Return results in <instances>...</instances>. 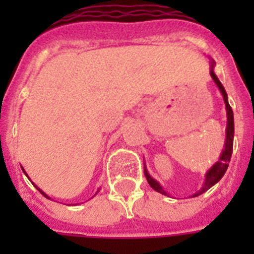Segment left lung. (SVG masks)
<instances>
[{"label":"left lung","mask_w":254,"mask_h":254,"mask_svg":"<svg viewBox=\"0 0 254 254\" xmlns=\"http://www.w3.org/2000/svg\"><path fill=\"white\" fill-rule=\"evenodd\" d=\"M215 68V62H211V68H209V73H211V77L215 81V84L217 85L219 88V91L221 92V95H223V99H224L225 103V111H227V129H225V143H224V149L221 151L220 157L217 159V162H215L212 165V167L205 173V181L204 185L201 186V189L199 191L193 193L191 197L199 196L203 192H205L207 190H209L212 186H215L217 182L220 181L223 175L225 174L227 169H228V163L231 161V155H232V150H233V134H235V123H233V112L232 108L229 107L228 103V96H227V92H225L224 87L220 83V80L217 79L216 73L213 71ZM145 177L147 179V183L150 185V187L153 190H155L157 192H161L163 195H167V192L165 190L162 189V186L159 185L158 182L155 181L154 178H151V175L149 174V171L145 167Z\"/></svg>","instance_id":"left-lung-1"}]
</instances>
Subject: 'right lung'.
<instances>
[{
    "mask_svg": "<svg viewBox=\"0 0 254 254\" xmlns=\"http://www.w3.org/2000/svg\"><path fill=\"white\" fill-rule=\"evenodd\" d=\"M22 170H23V169H22ZM23 173L26 174V171H25V170H23ZM26 177H27V174H26ZM27 178H29V177H27ZM29 179H30V178H29ZM34 186H35V185H34ZM35 187H37V186H35ZM37 189H38V187H37ZM38 191H39V192H41L42 195H43V196H45V197H47V199H50V196H49V195H47V193H45V192H43V191H42L41 189H38ZM99 191H100V189L97 190V191H96V193H99ZM96 193H95V195H96ZM95 195H93V196H95Z\"/></svg>",
    "mask_w": 254,
    "mask_h": 254,
    "instance_id": "obj_1",
    "label": "right lung"
}]
</instances>
